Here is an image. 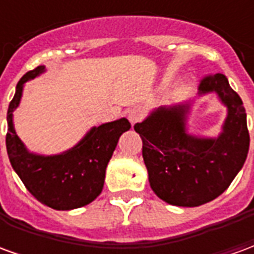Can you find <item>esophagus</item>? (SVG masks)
<instances>
[{
    "label": "esophagus",
    "mask_w": 254,
    "mask_h": 254,
    "mask_svg": "<svg viewBox=\"0 0 254 254\" xmlns=\"http://www.w3.org/2000/svg\"><path fill=\"white\" fill-rule=\"evenodd\" d=\"M143 117H144V111L141 107H133V109H130L129 113H127V120H129V122L132 124V127L134 125V124H137V122L141 121V120H143Z\"/></svg>",
    "instance_id": "esophagus-1"
}]
</instances>
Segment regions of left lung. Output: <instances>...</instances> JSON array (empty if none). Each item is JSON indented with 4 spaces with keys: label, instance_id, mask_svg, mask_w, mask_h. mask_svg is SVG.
Returning a JSON list of instances; mask_svg holds the SVG:
<instances>
[{
    "label": "left lung",
    "instance_id": "obj_1",
    "mask_svg": "<svg viewBox=\"0 0 254 254\" xmlns=\"http://www.w3.org/2000/svg\"><path fill=\"white\" fill-rule=\"evenodd\" d=\"M216 94L227 109L218 137L188 132L191 102L158 107L134 130L143 140V159L151 189L177 207H198L220 196L245 163L249 132L240 95L222 73L207 76L198 95Z\"/></svg>",
    "mask_w": 254,
    "mask_h": 254
}]
</instances>
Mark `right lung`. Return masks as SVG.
I'll use <instances>...</instances> for the list:
<instances>
[{
    "instance_id": "obj_1",
    "label": "right lung",
    "mask_w": 254,
    "mask_h": 254,
    "mask_svg": "<svg viewBox=\"0 0 254 254\" xmlns=\"http://www.w3.org/2000/svg\"><path fill=\"white\" fill-rule=\"evenodd\" d=\"M46 70L45 65L27 72L16 85L9 103L6 151L10 165L38 201L58 211H69L92 202L102 193L106 167L122 133L130 129L127 118L102 124L85 133L74 147L57 155L30 152L16 134L13 111L19 107L27 81Z\"/></svg>"
}]
</instances>
